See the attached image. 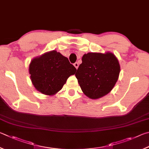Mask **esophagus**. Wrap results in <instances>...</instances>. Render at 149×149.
Returning a JSON list of instances; mask_svg holds the SVG:
<instances>
[{
	"label": "esophagus",
	"mask_w": 149,
	"mask_h": 149,
	"mask_svg": "<svg viewBox=\"0 0 149 149\" xmlns=\"http://www.w3.org/2000/svg\"><path fill=\"white\" fill-rule=\"evenodd\" d=\"M79 63H78L77 62H76V63H74V66L75 67V68H76V69H78V67H79Z\"/></svg>",
	"instance_id": "esophagus-1"
}]
</instances>
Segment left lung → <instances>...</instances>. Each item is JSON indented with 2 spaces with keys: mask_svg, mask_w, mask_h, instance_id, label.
I'll list each match as a JSON object with an SVG mask.
<instances>
[{
  "mask_svg": "<svg viewBox=\"0 0 149 149\" xmlns=\"http://www.w3.org/2000/svg\"><path fill=\"white\" fill-rule=\"evenodd\" d=\"M82 63L75 74L83 93L97 100L111 92L118 79L120 66L111 52H89L82 56Z\"/></svg>",
  "mask_w": 149,
  "mask_h": 149,
  "instance_id": "obj_1",
  "label": "left lung"
}]
</instances>
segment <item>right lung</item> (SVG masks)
Returning <instances> with one entry per match:
<instances>
[{
	"mask_svg": "<svg viewBox=\"0 0 149 149\" xmlns=\"http://www.w3.org/2000/svg\"><path fill=\"white\" fill-rule=\"evenodd\" d=\"M76 70L67 57L56 50L33 58L29 67L34 87L46 95H54L61 90L68 78L74 74Z\"/></svg>",
	"mask_w": 149,
	"mask_h": 149,
	"instance_id": "right-lung-1",
	"label": "right lung"
}]
</instances>
